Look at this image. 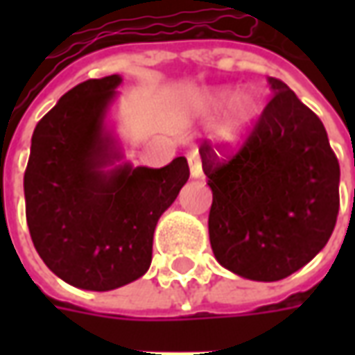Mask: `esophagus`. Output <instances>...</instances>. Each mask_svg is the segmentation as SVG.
I'll return each mask as SVG.
<instances>
[{
    "label": "esophagus",
    "instance_id": "1",
    "mask_svg": "<svg viewBox=\"0 0 355 355\" xmlns=\"http://www.w3.org/2000/svg\"><path fill=\"white\" fill-rule=\"evenodd\" d=\"M188 163H190V175H192V178H200L203 175V169H201V159L198 152L188 154Z\"/></svg>",
    "mask_w": 355,
    "mask_h": 355
}]
</instances>
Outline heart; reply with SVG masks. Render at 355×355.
Returning a JSON list of instances; mask_svg holds the SVG:
<instances>
[{
	"label": "heart",
	"mask_w": 355,
	"mask_h": 355,
	"mask_svg": "<svg viewBox=\"0 0 355 355\" xmlns=\"http://www.w3.org/2000/svg\"><path fill=\"white\" fill-rule=\"evenodd\" d=\"M193 106L203 116L215 114L226 106L220 119L213 127V140L224 150L241 146L261 116V101L257 94L251 91L234 94L228 87L201 91L193 96Z\"/></svg>",
	"instance_id": "heart-1"
}]
</instances>
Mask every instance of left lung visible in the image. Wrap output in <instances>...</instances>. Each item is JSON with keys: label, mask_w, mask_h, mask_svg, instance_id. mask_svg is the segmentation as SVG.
Listing matches in <instances>:
<instances>
[{"label": "left lung", "mask_w": 355, "mask_h": 355, "mask_svg": "<svg viewBox=\"0 0 355 355\" xmlns=\"http://www.w3.org/2000/svg\"><path fill=\"white\" fill-rule=\"evenodd\" d=\"M236 155L200 148L213 192L209 239L220 266L253 282H277L327 245L338 215L340 167L327 131L283 81Z\"/></svg>", "instance_id": "left-lung-1"}]
</instances>
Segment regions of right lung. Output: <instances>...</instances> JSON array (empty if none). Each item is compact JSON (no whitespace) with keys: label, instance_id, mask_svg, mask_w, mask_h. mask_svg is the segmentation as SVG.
I'll return each mask as SVG.
<instances>
[{"label":"right lung","instance_id":"add662e5","mask_svg":"<svg viewBox=\"0 0 355 355\" xmlns=\"http://www.w3.org/2000/svg\"><path fill=\"white\" fill-rule=\"evenodd\" d=\"M121 76L87 80L35 125L24 173L26 223L51 272L78 289L112 291L144 275L159 216L190 177L186 157L162 169L119 163L106 125Z\"/></svg>","mask_w":355,"mask_h":355}]
</instances>
